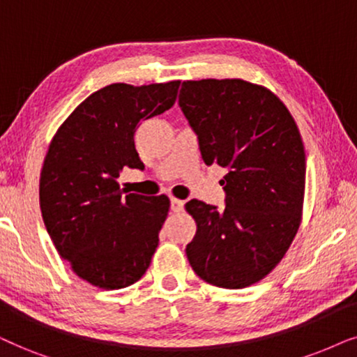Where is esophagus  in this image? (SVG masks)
I'll use <instances>...</instances> for the list:
<instances>
[{
  "label": "esophagus",
  "instance_id": "obj_1",
  "mask_svg": "<svg viewBox=\"0 0 357 357\" xmlns=\"http://www.w3.org/2000/svg\"><path fill=\"white\" fill-rule=\"evenodd\" d=\"M183 208H184V201H179V199H171V211L181 212Z\"/></svg>",
  "mask_w": 357,
  "mask_h": 357
}]
</instances>
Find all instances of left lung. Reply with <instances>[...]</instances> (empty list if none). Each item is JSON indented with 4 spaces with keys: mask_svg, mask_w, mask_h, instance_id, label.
<instances>
[{
    "mask_svg": "<svg viewBox=\"0 0 357 357\" xmlns=\"http://www.w3.org/2000/svg\"><path fill=\"white\" fill-rule=\"evenodd\" d=\"M179 107L202 160L227 171L225 208L192 199L197 230L186 255L212 286L243 289L266 278L301 227L305 151L297 123L268 88L245 79L184 82Z\"/></svg>",
    "mask_w": 357,
    "mask_h": 357,
    "instance_id": "obj_1",
    "label": "left lung"
}]
</instances>
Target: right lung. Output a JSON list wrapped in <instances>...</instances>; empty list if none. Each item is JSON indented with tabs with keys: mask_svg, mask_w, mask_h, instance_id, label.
I'll return each instance as SVG.
<instances>
[{
	"mask_svg": "<svg viewBox=\"0 0 357 357\" xmlns=\"http://www.w3.org/2000/svg\"><path fill=\"white\" fill-rule=\"evenodd\" d=\"M181 82L93 93L52 139L40 171V211L56 251L83 281L106 291L139 281L158 246L166 196L123 194L122 168H142L134 135L173 107Z\"/></svg>",
	"mask_w": 357,
	"mask_h": 357,
	"instance_id": "1",
	"label": "right lung"
}]
</instances>
